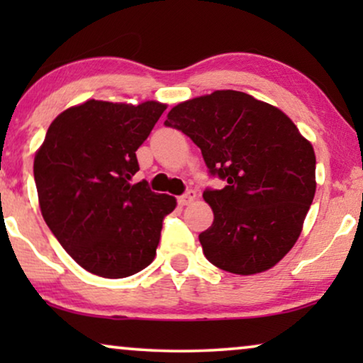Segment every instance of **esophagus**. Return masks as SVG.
<instances>
[{"mask_svg":"<svg viewBox=\"0 0 363 363\" xmlns=\"http://www.w3.org/2000/svg\"><path fill=\"white\" fill-rule=\"evenodd\" d=\"M195 198H196V191L195 190H188L186 193H183L182 196H178V205H180V206L190 205V203L195 200Z\"/></svg>","mask_w":363,"mask_h":363,"instance_id":"obj_1","label":"esophagus"}]
</instances>
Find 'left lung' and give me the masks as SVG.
<instances>
[{"instance_id":"obj_1","label":"left lung","mask_w":363,"mask_h":363,"mask_svg":"<svg viewBox=\"0 0 363 363\" xmlns=\"http://www.w3.org/2000/svg\"><path fill=\"white\" fill-rule=\"evenodd\" d=\"M165 125L190 137L210 175L226 182L203 191L215 213L198 236L206 259L241 276L271 269L296 245L314 200L311 142L284 112L240 91L178 104Z\"/></svg>"}]
</instances>
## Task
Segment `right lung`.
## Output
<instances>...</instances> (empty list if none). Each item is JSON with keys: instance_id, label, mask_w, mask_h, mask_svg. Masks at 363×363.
<instances>
[{"instance_id": "1", "label": "right lung", "mask_w": 363, "mask_h": 363, "mask_svg": "<svg viewBox=\"0 0 363 363\" xmlns=\"http://www.w3.org/2000/svg\"><path fill=\"white\" fill-rule=\"evenodd\" d=\"M165 108L153 101L130 106L92 99L59 113L34 157L44 221L92 274L121 279L145 269L157 255L163 218L177 200L132 177L137 148Z\"/></svg>"}]
</instances>
